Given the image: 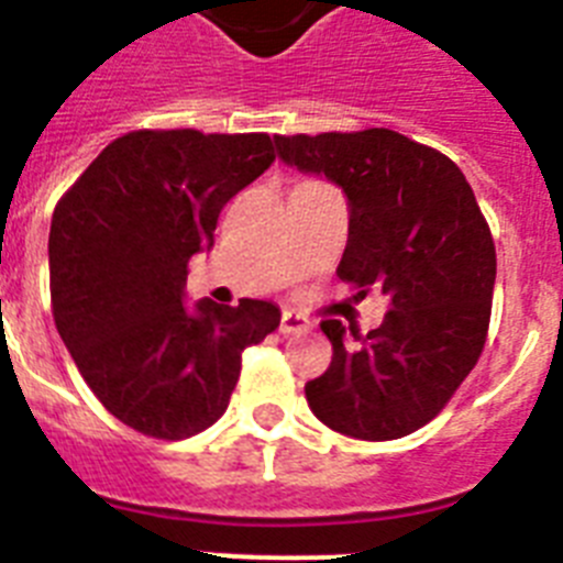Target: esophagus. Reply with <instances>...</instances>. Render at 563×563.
Masks as SVG:
<instances>
[{"mask_svg": "<svg viewBox=\"0 0 563 563\" xmlns=\"http://www.w3.org/2000/svg\"><path fill=\"white\" fill-rule=\"evenodd\" d=\"M278 330L285 332V335H298V332L310 330V321H307L301 312L285 310V312H282V327H278Z\"/></svg>", "mask_w": 563, "mask_h": 563, "instance_id": "1", "label": "esophagus"}]
</instances>
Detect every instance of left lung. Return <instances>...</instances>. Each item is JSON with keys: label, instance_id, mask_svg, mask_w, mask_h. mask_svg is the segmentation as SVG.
Listing matches in <instances>:
<instances>
[{"label": "left lung", "instance_id": "8db88e82", "mask_svg": "<svg viewBox=\"0 0 563 563\" xmlns=\"http://www.w3.org/2000/svg\"><path fill=\"white\" fill-rule=\"evenodd\" d=\"M278 161L335 183L350 208L338 276L389 312L369 335L321 321L332 363L305 386L312 415L355 440H397L434 420L482 355L496 247L465 174L391 129L273 137Z\"/></svg>", "mask_w": 563, "mask_h": 563}]
</instances>
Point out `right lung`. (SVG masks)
<instances>
[{
    "instance_id": "obj_1",
    "label": "right lung",
    "mask_w": 563,
    "mask_h": 563,
    "mask_svg": "<svg viewBox=\"0 0 563 563\" xmlns=\"http://www.w3.org/2000/svg\"><path fill=\"white\" fill-rule=\"evenodd\" d=\"M276 161L267 134L129 132L109 143L49 222L58 335L103 409L157 440L220 420L242 352L282 321L273 301L186 305L188 258L220 211Z\"/></svg>"
}]
</instances>
